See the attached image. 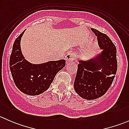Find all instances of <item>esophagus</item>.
<instances>
[{
    "label": "esophagus",
    "mask_w": 129,
    "mask_h": 129,
    "mask_svg": "<svg viewBox=\"0 0 129 129\" xmlns=\"http://www.w3.org/2000/svg\"><path fill=\"white\" fill-rule=\"evenodd\" d=\"M75 59V54L74 53L70 52L67 54L66 56V60L67 62H71Z\"/></svg>",
    "instance_id": "obj_1"
}]
</instances>
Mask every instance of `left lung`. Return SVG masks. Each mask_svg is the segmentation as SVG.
<instances>
[{"instance_id":"8db88e82","label":"left lung","mask_w":129,"mask_h":129,"mask_svg":"<svg viewBox=\"0 0 129 129\" xmlns=\"http://www.w3.org/2000/svg\"><path fill=\"white\" fill-rule=\"evenodd\" d=\"M91 30L104 50L89 61H79L74 84L75 92L87 100L104 95L112 84L117 70V49L114 43L105 34L93 28Z\"/></svg>"}]
</instances>
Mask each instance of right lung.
I'll list each match as a JSON object with an SVG mask.
<instances>
[{"label":"right lung","instance_id":"add662e5","mask_svg":"<svg viewBox=\"0 0 129 129\" xmlns=\"http://www.w3.org/2000/svg\"><path fill=\"white\" fill-rule=\"evenodd\" d=\"M25 30L14 41L9 66L17 87L30 95H37L47 90L57 73L66 66L63 59L32 64L26 60L20 49V40Z\"/></svg>","mask_w":129,"mask_h":129}]
</instances>
